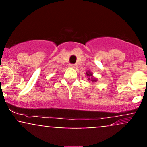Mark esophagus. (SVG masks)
Masks as SVG:
<instances>
[{"mask_svg": "<svg viewBox=\"0 0 147 147\" xmlns=\"http://www.w3.org/2000/svg\"><path fill=\"white\" fill-rule=\"evenodd\" d=\"M70 68H74V69H76L77 68V64H70Z\"/></svg>", "mask_w": 147, "mask_h": 147, "instance_id": "obj_1", "label": "esophagus"}]
</instances>
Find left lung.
<instances>
[{
    "label": "left lung",
    "mask_w": 147,
    "mask_h": 147,
    "mask_svg": "<svg viewBox=\"0 0 147 147\" xmlns=\"http://www.w3.org/2000/svg\"><path fill=\"white\" fill-rule=\"evenodd\" d=\"M86 75L88 77V80L89 81V82H93V83H95V82H97V78H96L93 76V74L91 72L90 70H88V71L86 72Z\"/></svg>",
    "instance_id": "obj_1"
}]
</instances>
